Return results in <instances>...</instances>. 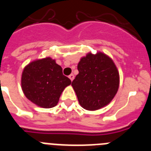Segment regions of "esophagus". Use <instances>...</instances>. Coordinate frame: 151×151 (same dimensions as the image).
Here are the masks:
<instances>
[{"instance_id": "obj_1", "label": "esophagus", "mask_w": 151, "mask_h": 151, "mask_svg": "<svg viewBox=\"0 0 151 151\" xmlns=\"http://www.w3.org/2000/svg\"><path fill=\"white\" fill-rule=\"evenodd\" d=\"M69 78H70V80H71V81H73V80L74 79V75H73V74H70L69 76Z\"/></svg>"}]
</instances>
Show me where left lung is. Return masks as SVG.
Returning a JSON list of instances; mask_svg holds the SVG:
<instances>
[{
	"instance_id": "left-lung-1",
	"label": "left lung",
	"mask_w": 151,
	"mask_h": 151,
	"mask_svg": "<svg viewBox=\"0 0 151 151\" xmlns=\"http://www.w3.org/2000/svg\"><path fill=\"white\" fill-rule=\"evenodd\" d=\"M78 70L72 86L82 107L97 110L109 104L119 86V74L113 60L102 52L88 53L81 58Z\"/></svg>"
}]
</instances>
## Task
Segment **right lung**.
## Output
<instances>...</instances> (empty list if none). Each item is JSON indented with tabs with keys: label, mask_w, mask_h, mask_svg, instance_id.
Returning a JSON list of instances; mask_svg holds the SVG:
<instances>
[{
	"label": "right lung",
	"mask_w": 151,
	"mask_h": 151,
	"mask_svg": "<svg viewBox=\"0 0 151 151\" xmlns=\"http://www.w3.org/2000/svg\"><path fill=\"white\" fill-rule=\"evenodd\" d=\"M70 84L71 80L63 74L62 67L49 57L29 63L21 77L25 96L42 108L55 106L62 92Z\"/></svg>",
	"instance_id": "obj_1"
}]
</instances>
